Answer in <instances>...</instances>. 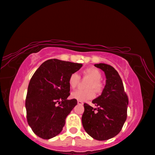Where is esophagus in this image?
<instances>
[{"label": "esophagus", "instance_id": "obj_1", "mask_svg": "<svg viewBox=\"0 0 155 155\" xmlns=\"http://www.w3.org/2000/svg\"><path fill=\"white\" fill-rule=\"evenodd\" d=\"M77 103H78V104H84V102H83L82 101H78V100Z\"/></svg>", "mask_w": 155, "mask_h": 155}]
</instances>
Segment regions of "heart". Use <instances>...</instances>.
I'll list each match as a JSON object with an SVG mask.
<instances>
[{
	"mask_svg": "<svg viewBox=\"0 0 155 155\" xmlns=\"http://www.w3.org/2000/svg\"><path fill=\"white\" fill-rule=\"evenodd\" d=\"M83 76L85 78L90 79V82L87 85V91L77 90L71 93V97L78 101H87L94 98L95 92L100 93L102 90V84L100 82L102 78V74L98 69L95 67H88L83 71ZM80 77L77 73H73L69 78V85L71 88H75L78 86Z\"/></svg>",
	"mask_w": 155,
	"mask_h": 155,
	"instance_id": "obj_1",
	"label": "heart"
}]
</instances>
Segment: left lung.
<instances>
[{
  "label": "left lung",
  "mask_w": 155,
  "mask_h": 155,
  "mask_svg": "<svg viewBox=\"0 0 155 155\" xmlns=\"http://www.w3.org/2000/svg\"><path fill=\"white\" fill-rule=\"evenodd\" d=\"M94 66L104 72L106 84L102 94L92 101L97 108L84 104L82 124L93 138L106 140L121 131L127 117L128 99L120 76L114 67L104 63Z\"/></svg>",
  "instance_id": "obj_1"
}]
</instances>
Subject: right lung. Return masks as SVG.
Here are the masks:
<instances>
[{"label": "right lung", "mask_w": 155, "mask_h": 155, "mask_svg": "<svg viewBox=\"0 0 155 155\" xmlns=\"http://www.w3.org/2000/svg\"><path fill=\"white\" fill-rule=\"evenodd\" d=\"M81 64L51 59L35 71L30 80L25 107L28 124L36 136L51 139L62 131L65 119L77 104L70 95L69 78Z\"/></svg>", "instance_id": "obj_1"}]
</instances>
